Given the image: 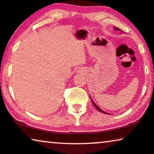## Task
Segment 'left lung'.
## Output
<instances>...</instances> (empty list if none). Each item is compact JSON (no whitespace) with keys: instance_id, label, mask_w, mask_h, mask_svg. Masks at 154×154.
Listing matches in <instances>:
<instances>
[{"instance_id":"obj_1","label":"left lung","mask_w":154,"mask_h":154,"mask_svg":"<svg viewBox=\"0 0 154 154\" xmlns=\"http://www.w3.org/2000/svg\"><path fill=\"white\" fill-rule=\"evenodd\" d=\"M116 29V30H118V31H120V30H119V29H118V28H116V27H115V29ZM91 102H92L93 105H94V107H96V109L98 110V111H100V112H102V113H104V114H107V112H104V111H103V110H102V109H100V108H99V107H98V106H97V105H96V103H94V100H92V98H91Z\"/></svg>"}]
</instances>
